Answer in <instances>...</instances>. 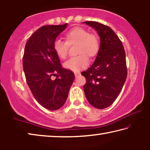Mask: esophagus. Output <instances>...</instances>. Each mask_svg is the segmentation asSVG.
<instances>
[{"mask_svg":"<svg viewBox=\"0 0 150 150\" xmlns=\"http://www.w3.org/2000/svg\"><path fill=\"white\" fill-rule=\"evenodd\" d=\"M80 74V72H74V75H75L76 77H78Z\"/></svg>","mask_w":150,"mask_h":150,"instance_id":"34e87169","label":"esophagus"}]
</instances>
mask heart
I'll list each match as a JSON object with an SVG mask.
<instances>
[{
  "label": "heart",
  "instance_id": "b5f03b06",
  "mask_svg": "<svg viewBox=\"0 0 150 150\" xmlns=\"http://www.w3.org/2000/svg\"><path fill=\"white\" fill-rule=\"evenodd\" d=\"M65 41L56 39L53 48L59 58L65 59L68 55L69 46L77 45V54L76 57L71 58L64 64L66 69L78 72L87 67L89 64L88 56L93 58L98 54L100 50V42L95 34H90L83 28L76 27L71 29L65 36Z\"/></svg>",
  "mask_w": 150,
  "mask_h": 150
}]
</instances>
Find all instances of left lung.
I'll return each instance as SVG.
<instances>
[{
	"mask_svg": "<svg viewBox=\"0 0 150 150\" xmlns=\"http://www.w3.org/2000/svg\"><path fill=\"white\" fill-rule=\"evenodd\" d=\"M84 23L94 28L100 38L94 62L81 73L86 79L84 94L92 106L104 109L116 100L126 82V53L121 40L109 26L94 21Z\"/></svg>",
	"mask_w": 150,
	"mask_h": 150,
	"instance_id": "8db88e82",
	"label": "left lung"
}]
</instances>
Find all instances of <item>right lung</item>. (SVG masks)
Masks as SVG:
<instances>
[{
    "label": "right lung",
    "instance_id": "right-lung-1",
    "mask_svg": "<svg viewBox=\"0 0 150 150\" xmlns=\"http://www.w3.org/2000/svg\"><path fill=\"white\" fill-rule=\"evenodd\" d=\"M67 25L40 27L24 48L23 65L27 84L36 101L50 110H58L64 104L75 77L72 71L62 67L53 48L56 38Z\"/></svg>",
    "mask_w": 150,
    "mask_h": 150
}]
</instances>
